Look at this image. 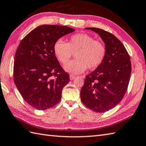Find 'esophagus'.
Returning <instances> with one entry per match:
<instances>
[{"label": "esophagus", "instance_id": "1", "mask_svg": "<svg viewBox=\"0 0 146 146\" xmlns=\"http://www.w3.org/2000/svg\"><path fill=\"white\" fill-rule=\"evenodd\" d=\"M74 78H75V76L73 75V74H70V79L71 80H73Z\"/></svg>", "mask_w": 146, "mask_h": 146}]
</instances>
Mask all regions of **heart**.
I'll return each mask as SVG.
<instances>
[{"mask_svg":"<svg viewBox=\"0 0 146 146\" xmlns=\"http://www.w3.org/2000/svg\"><path fill=\"white\" fill-rule=\"evenodd\" d=\"M54 53L62 64H66L75 54L76 60L65 66L66 72L80 74L87 68L93 70L103 63L106 56V47L104 43L96 40L86 33H77L70 37L67 43L58 40L53 45Z\"/></svg>","mask_w":146,"mask_h":146,"instance_id":"1","label":"heart"}]
</instances>
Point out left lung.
Wrapping results in <instances>:
<instances>
[{"label":"left lung","mask_w":146,"mask_h":146,"mask_svg":"<svg viewBox=\"0 0 146 146\" xmlns=\"http://www.w3.org/2000/svg\"><path fill=\"white\" fill-rule=\"evenodd\" d=\"M98 33L106 47L103 63L86 76L80 96L86 107L97 113L114 108L123 100L131 73L130 56L124 45L112 33L98 28H86Z\"/></svg>","instance_id":"left-lung-1"}]
</instances>
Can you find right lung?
I'll return each mask as SVG.
<instances>
[{
    "label": "right lung",
    "mask_w": 146,
    "mask_h": 146,
    "mask_svg": "<svg viewBox=\"0 0 146 146\" xmlns=\"http://www.w3.org/2000/svg\"><path fill=\"white\" fill-rule=\"evenodd\" d=\"M66 26L43 25L29 33L17 49L13 81L26 102L38 110L55 106L70 81L54 53L61 37L74 31Z\"/></svg>",
    "instance_id": "1"
}]
</instances>
